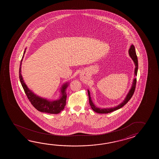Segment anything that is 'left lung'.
Here are the masks:
<instances>
[{"mask_svg": "<svg viewBox=\"0 0 159 159\" xmlns=\"http://www.w3.org/2000/svg\"><path fill=\"white\" fill-rule=\"evenodd\" d=\"M129 56L131 57V58L132 59V60L134 62L135 65V75L136 76L137 73H138V57H137L136 51H135V47L132 44V45H131L130 48L129 49ZM136 84V78H134V80H133V83H132L131 88L130 89V90H129L128 94L127 95L125 100L122 102L121 103H120L119 105L115 106L114 107H112V108H101L97 107L95 106L94 104L93 103L92 100H91L90 93L89 90H88V92L89 99V103H90V105L91 106V108L93 110V111H94L95 112L99 113V114H107V113H110V112L115 111L116 110H118L119 108L122 107L123 106H125L130 100V99L131 98L132 95L134 93V92H135Z\"/></svg>", "mask_w": 159, "mask_h": 159, "instance_id": "1", "label": "left lung"}]
</instances>
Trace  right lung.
Wrapping results in <instances>:
<instances>
[{"label": "right lung", "instance_id": "1", "mask_svg": "<svg viewBox=\"0 0 159 159\" xmlns=\"http://www.w3.org/2000/svg\"><path fill=\"white\" fill-rule=\"evenodd\" d=\"M26 51V48L25 49L21 60L20 68H19V79L20 81L21 84L23 86L25 93L27 96V98L30 102L31 104L34 106V107L37 109L39 111L43 112H46L48 114H56L62 111L64 109L65 106L66 105V100L67 94H66V89L68 86V83L66 82L62 86L61 89V96L60 98L56 101H49L47 99L40 97L37 95L34 94L32 91L29 89L27 85L25 84L24 80L22 77V75L21 73V66L24 58V54Z\"/></svg>", "mask_w": 159, "mask_h": 159}]
</instances>
